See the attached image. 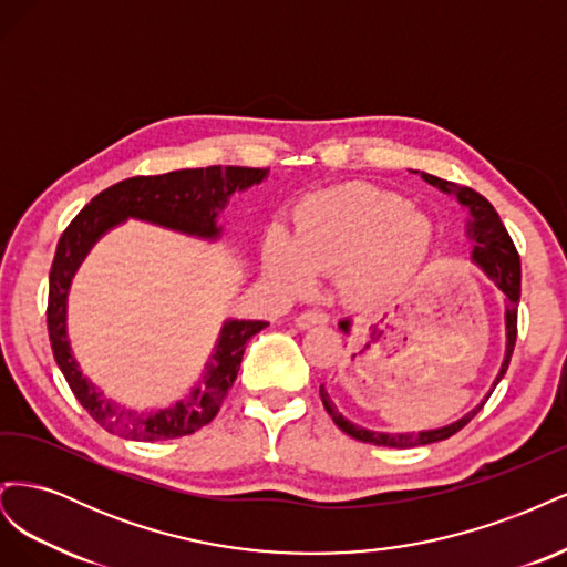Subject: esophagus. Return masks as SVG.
<instances>
[{
	"instance_id": "1",
	"label": "esophagus",
	"mask_w": 567,
	"mask_h": 567,
	"mask_svg": "<svg viewBox=\"0 0 567 567\" xmlns=\"http://www.w3.org/2000/svg\"><path fill=\"white\" fill-rule=\"evenodd\" d=\"M323 323H329V317H326L321 310H307L296 317V326H300V329H312V326H323Z\"/></svg>"
}]
</instances>
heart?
I'll use <instances>...</instances> for the list:
<instances>
[{"mask_svg": "<svg viewBox=\"0 0 567 567\" xmlns=\"http://www.w3.org/2000/svg\"><path fill=\"white\" fill-rule=\"evenodd\" d=\"M293 229L267 236V274L286 290H302L317 271H333L346 298L383 302L414 277L433 246V221L398 194L369 184H340L305 196Z\"/></svg>", "mask_w": 567, "mask_h": 567, "instance_id": "1", "label": "heart"}]
</instances>
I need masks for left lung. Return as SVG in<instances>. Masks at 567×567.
<instances>
[{"mask_svg":"<svg viewBox=\"0 0 567 567\" xmlns=\"http://www.w3.org/2000/svg\"><path fill=\"white\" fill-rule=\"evenodd\" d=\"M421 177L433 184L435 188H440L442 194L456 196V200L461 203V208L468 210V221H466V236L471 241V262L475 267L483 269L485 277L502 290L506 296V312H504V326H506V350H504V362L499 367V373L492 381L489 392L485 394V400L480 402L475 409H471L468 414H463L461 419L440 425V427H431V431H419V433H383V431H369L364 425H357L350 419H346L336 409L329 390L323 385L319 388L321 402L329 411V416L333 419V423L340 427L342 433H348L350 437L359 440V442H369V444H379V447H394V450H411V447H421V444H433L440 440H447L454 433H458L463 425H466L483 404L487 402V398L492 394V390L499 385V381L504 379V373L508 369L511 354H513V346H516V336H518V302H520V257L516 246H513L511 236L506 231V227L502 225L499 215L492 208V203L480 196L477 192L468 186H458L454 182L440 179L435 175L421 173ZM342 333H350L352 329V319H342L340 323Z\"/></svg>","mask_w":567,"mask_h":567,"instance_id":"8db88e82","label":"left lung"}]
</instances>
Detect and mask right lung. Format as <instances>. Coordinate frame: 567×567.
<instances>
[{
    "mask_svg": "<svg viewBox=\"0 0 567 567\" xmlns=\"http://www.w3.org/2000/svg\"><path fill=\"white\" fill-rule=\"evenodd\" d=\"M267 175L269 169L260 167L210 165L175 169V173L156 177H132L94 196L61 234L54 265L49 271V340L56 364L78 402L104 431L136 442L175 440L200 431L217 416L234 385L248 340L269 326V321L227 319L221 323L215 352L205 362L198 383L188 390L184 400L151 411L123 406L106 398L82 373L71 348V338H68V293H71L73 277L84 257L99 244L101 236L125 225L127 219L148 221V225L203 238V241H219L225 229L217 219L227 208L231 194L246 192Z\"/></svg>",
    "mask_w": 567,
    "mask_h": 567,
    "instance_id": "obj_1",
    "label": "right lung"
}]
</instances>
